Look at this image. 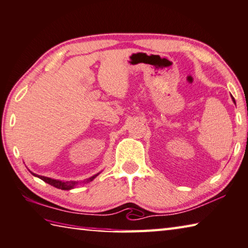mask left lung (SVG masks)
<instances>
[{
    "instance_id": "left-lung-1",
    "label": "left lung",
    "mask_w": 248,
    "mask_h": 248,
    "mask_svg": "<svg viewBox=\"0 0 248 248\" xmlns=\"http://www.w3.org/2000/svg\"><path fill=\"white\" fill-rule=\"evenodd\" d=\"M232 98H233V97H232ZM233 102H234V103H235V101H234V98H233Z\"/></svg>"
}]
</instances>
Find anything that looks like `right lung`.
<instances>
[{
  "label": "right lung",
  "mask_w": 248,
  "mask_h": 248,
  "mask_svg": "<svg viewBox=\"0 0 248 248\" xmlns=\"http://www.w3.org/2000/svg\"><path fill=\"white\" fill-rule=\"evenodd\" d=\"M33 175H35V177H38V178H40L41 180H43L44 182L51 184L52 186H55L57 188H61V190H70V188H73L76 186V184H77V182H74V181L62 182V181H60V180H54V179H51V178L42 177V175H38V174H34V173H33ZM96 175H94V177L90 178V180H93L94 178L96 177ZM88 181H89V180H88Z\"/></svg>",
  "instance_id": "1"
}]
</instances>
